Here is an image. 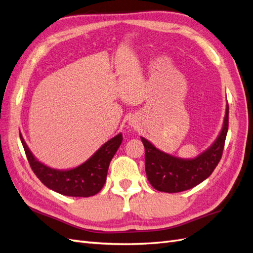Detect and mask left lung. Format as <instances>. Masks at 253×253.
Returning a JSON list of instances; mask_svg holds the SVG:
<instances>
[{"label": "left lung", "mask_w": 253, "mask_h": 253, "mask_svg": "<svg viewBox=\"0 0 253 253\" xmlns=\"http://www.w3.org/2000/svg\"><path fill=\"white\" fill-rule=\"evenodd\" d=\"M229 128V106L222 130L212 146L199 157L184 160L160 152L151 142L141 138L145 148V172L148 182L158 191L180 192L202 183L216 169L222 157Z\"/></svg>", "instance_id": "8db88e82"}]
</instances>
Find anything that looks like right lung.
Returning a JSON list of instances; mask_svg holds the SVG:
<instances>
[{
	"mask_svg": "<svg viewBox=\"0 0 253 253\" xmlns=\"http://www.w3.org/2000/svg\"><path fill=\"white\" fill-rule=\"evenodd\" d=\"M31 169L48 188L68 197H90L98 193L106 183L110 161L123 141L120 133L103 144L83 165L67 171H57L41 164L20 135Z\"/></svg>",
	"mask_w": 253,
	"mask_h": 253,
	"instance_id": "obj_1",
	"label": "right lung"
}]
</instances>
